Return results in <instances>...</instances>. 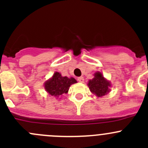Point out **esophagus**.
<instances>
[{"mask_svg":"<svg viewBox=\"0 0 148 148\" xmlns=\"http://www.w3.org/2000/svg\"><path fill=\"white\" fill-rule=\"evenodd\" d=\"M77 79H78V81L79 82H81V83L84 82V77H79V78Z\"/></svg>","mask_w":148,"mask_h":148,"instance_id":"1","label":"esophagus"}]
</instances>
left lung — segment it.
Instances as JSON below:
<instances>
[{"instance_id": "left-lung-1", "label": "left lung", "mask_w": 148, "mask_h": 148, "mask_svg": "<svg viewBox=\"0 0 148 148\" xmlns=\"http://www.w3.org/2000/svg\"><path fill=\"white\" fill-rule=\"evenodd\" d=\"M89 90L92 94L96 95L97 97H102L110 92L111 83L105 79L102 73L97 71L94 74V78L89 80L87 84Z\"/></svg>"}]
</instances>
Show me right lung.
I'll list each match as a JSON object with an SVG mask.
<instances>
[{"label":"right lung","mask_w":148,"mask_h":148,"mask_svg":"<svg viewBox=\"0 0 148 148\" xmlns=\"http://www.w3.org/2000/svg\"><path fill=\"white\" fill-rule=\"evenodd\" d=\"M77 80L73 77H62L59 72H54L51 77L44 83V89L49 95L55 97H59L64 94H67L71 84L77 83Z\"/></svg>","instance_id":"right-lung-1"}]
</instances>
